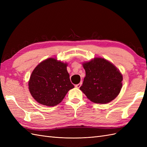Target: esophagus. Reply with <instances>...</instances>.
<instances>
[{"mask_svg":"<svg viewBox=\"0 0 147 147\" xmlns=\"http://www.w3.org/2000/svg\"><path fill=\"white\" fill-rule=\"evenodd\" d=\"M82 83L81 82V83H78V84H75V88H80V86H82Z\"/></svg>","mask_w":147,"mask_h":147,"instance_id":"obj_1","label":"esophagus"}]
</instances>
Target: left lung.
<instances>
[{
  "label": "left lung",
  "instance_id": "1",
  "mask_svg": "<svg viewBox=\"0 0 147 147\" xmlns=\"http://www.w3.org/2000/svg\"><path fill=\"white\" fill-rule=\"evenodd\" d=\"M86 76L80 88L87 98L96 104H107L114 100L122 88L123 75L118 68L102 57L83 63Z\"/></svg>",
  "mask_w": 147,
  "mask_h": 147
}]
</instances>
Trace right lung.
Wrapping results in <instances>:
<instances>
[{
    "label": "right lung",
    "mask_w": 147,
    "mask_h": 147,
    "mask_svg": "<svg viewBox=\"0 0 147 147\" xmlns=\"http://www.w3.org/2000/svg\"><path fill=\"white\" fill-rule=\"evenodd\" d=\"M67 66V63L56 57H50L35 67L28 85L31 96L38 103L48 107L56 106L74 88Z\"/></svg>",
    "instance_id": "1"
}]
</instances>
